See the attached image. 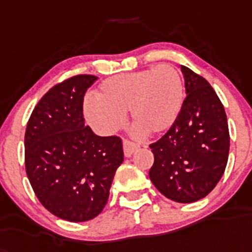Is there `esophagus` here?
Returning <instances> with one entry per match:
<instances>
[{"mask_svg":"<svg viewBox=\"0 0 252 252\" xmlns=\"http://www.w3.org/2000/svg\"><path fill=\"white\" fill-rule=\"evenodd\" d=\"M138 147H139V146L137 145V143L130 142L129 139H124V141H123V149H124V155H126V158L132 156L133 152L136 151Z\"/></svg>","mask_w":252,"mask_h":252,"instance_id":"esophagus-1","label":"esophagus"}]
</instances>
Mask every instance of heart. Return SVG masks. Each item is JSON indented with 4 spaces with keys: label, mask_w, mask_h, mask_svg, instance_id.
Wrapping results in <instances>:
<instances>
[{
    "label": "heart",
    "mask_w": 252,
    "mask_h": 252,
    "mask_svg": "<svg viewBox=\"0 0 252 252\" xmlns=\"http://www.w3.org/2000/svg\"><path fill=\"white\" fill-rule=\"evenodd\" d=\"M183 94L179 71L170 64H160L105 79L96 92L97 100L86 101L84 114L94 129L109 134L123 126L130 110L137 134L147 130L161 134L178 119Z\"/></svg>",
    "instance_id": "obj_1"
}]
</instances>
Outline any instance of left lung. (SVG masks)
Returning <instances> with one entry per match:
<instances>
[{
    "mask_svg": "<svg viewBox=\"0 0 252 252\" xmlns=\"http://www.w3.org/2000/svg\"><path fill=\"white\" fill-rule=\"evenodd\" d=\"M186 96L172 128L150 145V179L165 197L189 204L208 196L224 174L229 154L227 115L213 87L181 66Z\"/></svg>",
    "mask_w": 252,
    "mask_h": 252,
    "instance_id": "1",
    "label": "left lung"
}]
</instances>
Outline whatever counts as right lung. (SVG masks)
Segmentation results:
<instances>
[{
    "label": "right lung",
    "instance_id": "right-lung-1",
    "mask_svg": "<svg viewBox=\"0 0 252 252\" xmlns=\"http://www.w3.org/2000/svg\"><path fill=\"white\" fill-rule=\"evenodd\" d=\"M96 80L79 74L52 87L25 130V170L35 196L51 214L74 223L102 211L124 160L120 137L96 136L84 126L83 97Z\"/></svg>",
    "mask_w": 252,
    "mask_h": 252
}]
</instances>
